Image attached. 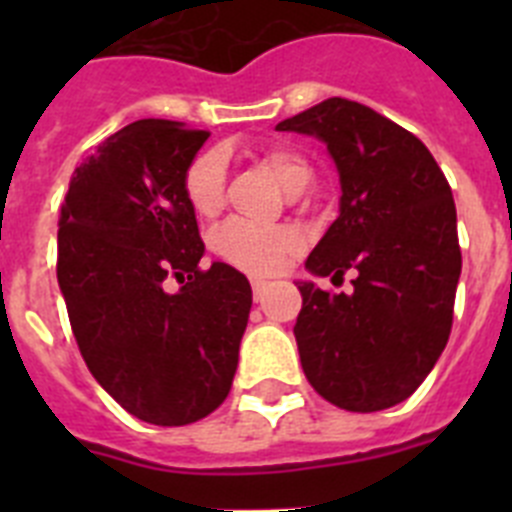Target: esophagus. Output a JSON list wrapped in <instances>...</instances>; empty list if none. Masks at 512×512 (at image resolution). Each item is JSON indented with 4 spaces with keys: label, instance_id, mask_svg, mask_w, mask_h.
<instances>
[{
    "label": "esophagus",
    "instance_id": "34e87169",
    "mask_svg": "<svg viewBox=\"0 0 512 512\" xmlns=\"http://www.w3.org/2000/svg\"><path fill=\"white\" fill-rule=\"evenodd\" d=\"M251 289H253V300L261 302L266 295V289H269V282H264V279H253Z\"/></svg>",
    "mask_w": 512,
    "mask_h": 512
}]
</instances>
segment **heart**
I'll list each match as a JSON object with an SVG mask.
<instances>
[{
  "instance_id": "heart-1",
  "label": "heart",
  "mask_w": 512,
  "mask_h": 512,
  "mask_svg": "<svg viewBox=\"0 0 512 512\" xmlns=\"http://www.w3.org/2000/svg\"><path fill=\"white\" fill-rule=\"evenodd\" d=\"M264 164L277 176L289 194H300L310 184V166L305 158L287 148H274ZM184 192L194 212L210 217L225 200V158L220 151H205L194 158L184 174ZM302 248V238L289 225H253L246 220H228L212 235V251L235 269L248 274H277Z\"/></svg>"
}]
</instances>
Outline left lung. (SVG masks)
Segmentation results:
<instances>
[{
    "label": "left lung",
    "instance_id": "left-lung-1",
    "mask_svg": "<svg viewBox=\"0 0 512 512\" xmlns=\"http://www.w3.org/2000/svg\"><path fill=\"white\" fill-rule=\"evenodd\" d=\"M315 135L338 169L341 202L305 269L354 289L297 282L295 338L307 382L351 413L408 400L446 348L461 274L456 207L431 151L366 104L330 97L277 125Z\"/></svg>",
    "mask_w": 512,
    "mask_h": 512
}]
</instances>
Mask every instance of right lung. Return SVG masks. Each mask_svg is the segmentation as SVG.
I'll return each mask as SVG.
<instances>
[{"instance_id":"obj_1","label":"right lung","mask_w":512,"mask_h":512,"mask_svg":"<svg viewBox=\"0 0 512 512\" xmlns=\"http://www.w3.org/2000/svg\"><path fill=\"white\" fill-rule=\"evenodd\" d=\"M207 130L138 120L76 166L58 220V287L92 377L135 418L187 425L220 408L238 366L251 284L215 261L184 174ZM176 276L183 287L166 293Z\"/></svg>"}]
</instances>
